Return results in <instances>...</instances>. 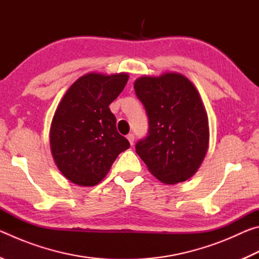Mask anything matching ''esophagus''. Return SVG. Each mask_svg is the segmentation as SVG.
Listing matches in <instances>:
<instances>
[{
	"mask_svg": "<svg viewBox=\"0 0 259 259\" xmlns=\"http://www.w3.org/2000/svg\"><path fill=\"white\" fill-rule=\"evenodd\" d=\"M126 138H128L130 145H134V142H135V136H134V134H129L128 136H126Z\"/></svg>",
	"mask_w": 259,
	"mask_h": 259,
	"instance_id": "obj_1",
	"label": "esophagus"
}]
</instances>
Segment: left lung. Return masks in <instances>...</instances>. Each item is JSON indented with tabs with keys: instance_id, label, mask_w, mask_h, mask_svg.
<instances>
[{
	"instance_id": "1",
	"label": "left lung",
	"mask_w": 259,
	"mask_h": 259,
	"mask_svg": "<svg viewBox=\"0 0 259 259\" xmlns=\"http://www.w3.org/2000/svg\"><path fill=\"white\" fill-rule=\"evenodd\" d=\"M134 87L148 117V134L136 144V153L162 183L187 181L209 144L208 116L198 90L179 73L142 76Z\"/></svg>"
}]
</instances>
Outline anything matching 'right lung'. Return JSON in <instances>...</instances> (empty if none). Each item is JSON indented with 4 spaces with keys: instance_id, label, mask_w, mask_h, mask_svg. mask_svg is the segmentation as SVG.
<instances>
[{
    "instance_id": "add662e5",
    "label": "right lung",
    "mask_w": 259,
    "mask_h": 259,
    "mask_svg": "<svg viewBox=\"0 0 259 259\" xmlns=\"http://www.w3.org/2000/svg\"><path fill=\"white\" fill-rule=\"evenodd\" d=\"M128 74L89 73L67 90L52 119L50 147L57 166L68 181L95 186L104 179L128 139L116 130L109 104L128 82Z\"/></svg>"
}]
</instances>
